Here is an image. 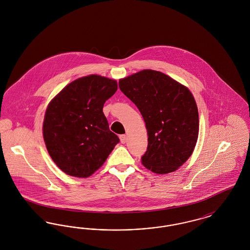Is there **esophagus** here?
Listing matches in <instances>:
<instances>
[{
    "mask_svg": "<svg viewBox=\"0 0 250 250\" xmlns=\"http://www.w3.org/2000/svg\"><path fill=\"white\" fill-rule=\"evenodd\" d=\"M120 140H121V143H126V140H127L126 135H120Z\"/></svg>",
    "mask_w": 250,
    "mask_h": 250,
    "instance_id": "obj_1",
    "label": "esophagus"
}]
</instances>
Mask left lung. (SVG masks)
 I'll list each match as a JSON object with an SVG mask.
<instances>
[{
  "label": "left lung",
  "mask_w": 250,
  "mask_h": 250,
  "mask_svg": "<svg viewBox=\"0 0 250 250\" xmlns=\"http://www.w3.org/2000/svg\"><path fill=\"white\" fill-rule=\"evenodd\" d=\"M120 90L137 106L148 134L143 165L158 174L176 170L192 155L199 136V112L190 91L151 69L119 81Z\"/></svg>",
  "instance_id": "8db88e82"
}]
</instances>
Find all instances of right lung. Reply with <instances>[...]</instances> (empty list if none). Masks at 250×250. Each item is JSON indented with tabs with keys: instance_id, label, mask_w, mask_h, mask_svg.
I'll return each instance as SVG.
<instances>
[{
	"instance_id": "right-lung-1",
	"label": "right lung",
	"mask_w": 250,
	"mask_h": 250,
	"mask_svg": "<svg viewBox=\"0 0 250 250\" xmlns=\"http://www.w3.org/2000/svg\"><path fill=\"white\" fill-rule=\"evenodd\" d=\"M117 82L98 75L67 84L48 104L43 136L48 154L64 173L91 176L119 143L109 130L103 106L117 91Z\"/></svg>"
}]
</instances>
